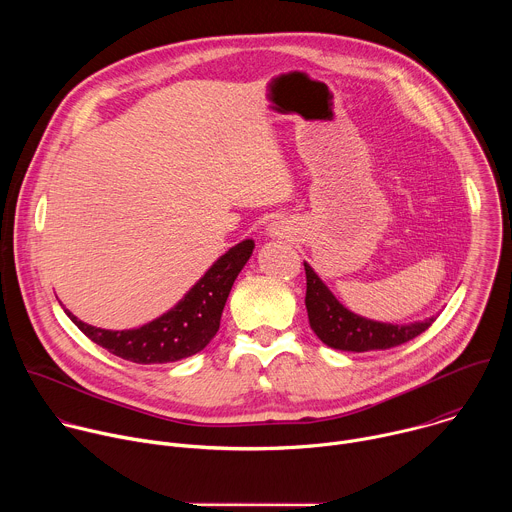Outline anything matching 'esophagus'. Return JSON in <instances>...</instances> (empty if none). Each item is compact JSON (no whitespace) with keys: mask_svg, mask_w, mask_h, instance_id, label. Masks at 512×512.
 <instances>
[{"mask_svg":"<svg viewBox=\"0 0 512 512\" xmlns=\"http://www.w3.org/2000/svg\"><path fill=\"white\" fill-rule=\"evenodd\" d=\"M273 235H285V231H287V227H285V223L283 221H277V223H273L271 225V229H269Z\"/></svg>","mask_w":512,"mask_h":512,"instance_id":"esophagus-1","label":"esophagus"}]
</instances>
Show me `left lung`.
<instances>
[{"label":"left lung","mask_w":512,"mask_h":512,"mask_svg":"<svg viewBox=\"0 0 512 512\" xmlns=\"http://www.w3.org/2000/svg\"><path fill=\"white\" fill-rule=\"evenodd\" d=\"M306 267V308L310 326L316 336L336 350H387L399 344H405L425 332L435 318L415 322V324H383L367 318H360L346 310L334 296L332 291L322 283L316 271L304 263Z\"/></svg>","instance_id":"1"}]
</instances>
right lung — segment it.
Masks as SVG:
<instances>
[{"instance_id": "1", "label": "right lung", "mask_w": 512, "mask_h": 512, "mask_svg": "<svg viewBox=\"0 0 512 512\" xmlns=\"http://www.w3.org/2000/svg\"><path fill=\"white\" fill-rule=\"evenodd\" d=\"M251 239L229 249L202 279L188 291L182 302L158 320L135 330H103L81 322L68 310V318L95 344L115 356L137 364L174 362L200 352L221 326V316L231 287L253 253Z\"/></svg>"}]
</instances>
